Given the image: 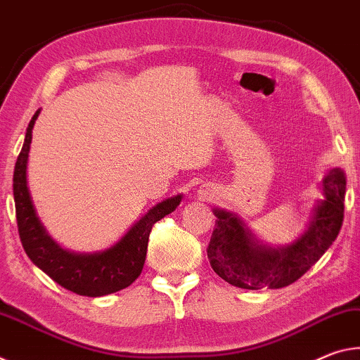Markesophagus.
<instances>
[{
	"label": "esophagus",
	"instance_id": "obj_1",
	"mask_svg": "<svg viewBox=\"0 0 360 360\" xmlns=\"http://www.w3.org/2000/svg\"><path fill=\"white\" fill-rule=\"evenodd\" d=\"M199 196H202L204 199H212L214 194H212V190H209V188H202V190L199 191Z\"/></svg>",
	"mask_w": 360,
	"mask_h": 360
}]
</instances>
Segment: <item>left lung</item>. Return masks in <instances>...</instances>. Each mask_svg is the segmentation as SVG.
Instances as JSON below:
<instances>
[{"mask_svg": "<svg viewBox=\"0 0 360 360\" xmlns=\"http://www.w3.org/2000/svg\"><path fill=\"white\" fill-rule=\"evenodd\" d=\"M304 231L285 245H269L257 238L233 212L214 209L215 228L207 247L210 266L228 284L247 290L282 288L293 284L328 250L343 225L346 175L328 169Z\"/></svg>", "mask_w": 360, "mask_h": 360, "instance_id": "obj_1", "label": "left lung"}]
</instances>
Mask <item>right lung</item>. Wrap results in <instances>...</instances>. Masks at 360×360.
Instances as JSON below:
<instances>
[{
    "label": "right lung",
    "instance_id": "obj_1",
    "mask_svg": "<svg viewBox=\"0 0 360 360\" xmlns=\"http://www.w3.org/2000/svg\"><path fill=\"white\" fill-rule=\"evenodd\" d=\"M38 116L39 110L33 115L27 127L25 140L14 167L13 190L15 215L23 249L41 271H44L52 281L70 292L82 297H103L122 290L131 285L143 269L153 225L172 214L184 196L176 194L158 202L108 249L89 253L63 249L52 239L43 221L39 220L28 190V153H30L32 134Z\"/></svg>",
    "mask_w": 360,
    "mask_h": 360
}]
</instances>
